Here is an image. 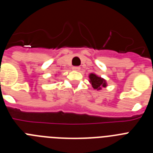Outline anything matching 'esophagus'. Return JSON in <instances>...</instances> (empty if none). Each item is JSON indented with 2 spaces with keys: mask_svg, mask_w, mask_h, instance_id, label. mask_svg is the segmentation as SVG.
I'll return each mask as SVG.
<instances>
[{
  "mask_svg": "<svg viewBox=\"0 0 153 153\" xmlns=\"http://www.w3.org/2000/svg\"><path fill=\"white\" fill-rule=\"evenodd\" d=\"M72 69L74 70H76V71H78V70H80V67H73Z\"/></svg>",
  "mask_w": 153,
  "mask_h": 153,
  "instance_id": "1",
  "label": "esophagus"
}]
</instances>
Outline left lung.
Segmentation results:
<instances>
[{"label":"left lung","mask_w":153,"mask_h":153,"mask_svg":"<svg viewBox=\"0 0 153 153\" xmlns=\"http://www.w3.org/2000/svg\"><path fill=\"white\" fill-rule=\"evenodd\" d=\"M90 83H91L92 86H93L94 89H97V90H100L101 87H106V83L105 79H103L102 78L98 76H97L96 74H91L90 75Z\"/></svg>","instance_id":"1"}]
</instances>
